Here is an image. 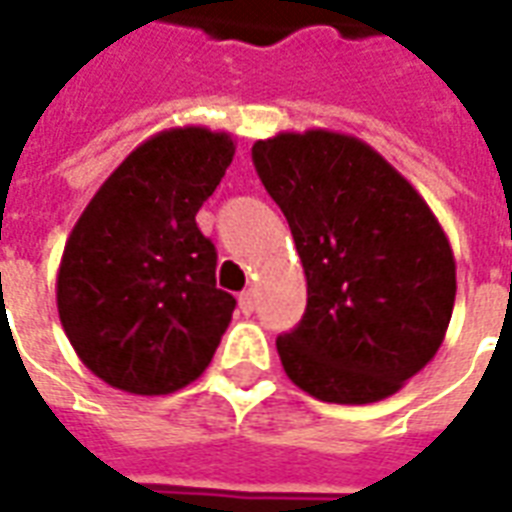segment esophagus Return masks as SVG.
I'll return each mask as SVG.
<instances>
[{"instance_id":"34e87169","label":"esophagus","mask_w":512,"mask_h":512,"mask_svg":"<svg viewBox=\"0 0 512 512\" xmlns=\"http://www.w3.org/2000/svg\"><path fill=\"white\" fill-rule=\"evenodd\" d=\"M238 307L244 315H252L255 312V290H244L241 296H238Z\"/></svg>"}]
</instances>
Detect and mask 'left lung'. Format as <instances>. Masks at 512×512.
Returning a JSON list of instances; mask_svg holds the SVG:
<instances>
[{
    "mask_svg": "<svg viewBox=\"0 0 512 512\" xmlns=\"http://www.w3.org/2000/svg\"><path fill=\"white\" fill-rule=\"evenodd\" d=\"M252 161L290 224L307 312L277 337L307 395L362 406L395 395L436 356L455 304L450 241L381 153L326 128L257 139Z\"/></svg>",
    "mask_w": 512,
    "mask_h": 512,
    "instance_id": "obj_1",
    "label": "left lung"
}]
</instances>
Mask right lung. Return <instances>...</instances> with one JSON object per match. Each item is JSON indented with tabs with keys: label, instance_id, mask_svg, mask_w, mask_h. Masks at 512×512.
I'll return each mask as SVG.
<instances>
[{
	"label": "right lung",
	"instance_id": "add662e5",
	"mask_svg": "<svg viewBox=\"0 0 512 512\" xmlns=\"http://www.w3.org/2000/svg\"><path fill=\"white\" fill-rule=\"evenodd\" d=\"M235 156L233 136L169 128L131 150L73 224L57 310L87 370L131 395H169L205 373L235 299L194 216Z\"/></svg>",
	"mask_w": 512,
	"mask_h": 512
}]
</instances>
